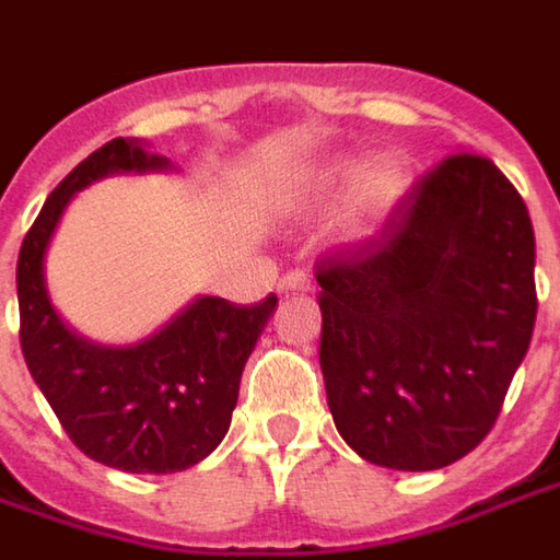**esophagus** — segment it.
<instances>
[{
  "label": "esophagus",
  "mask_w": 560,
  "mask_h": 560,
  "mask_svg": "<svg viewBox=\"0 0 560 560\" xmlns=\"http://www.w3.org/2000/svg\"><path fill=\"white\" fill-rule=\"evenodd\" d=\"M312 288H315V284H312V279H308L305 272H296V269H293V272H288V276L279 281L281 293H308Z\"/></svg>",
  "instance_id": "obj_1"
}]
</instances>
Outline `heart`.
<instances>
[{
	"label": "heart",
	"mask_w": 560,
	"mask_h": 560,
	"mask_svg": "<svg viewBox=\"0 0 560 560\" xmlns=\"http://www.w3.org/2000/svg\"><path fill=\"white\" fill-rule=\"evenodd\" d=\"M411 161L401 152H381L372 159L339 152L308 173L300 197L305 209H315L336 203L348 194L339 215V236L345 243H365L399 212L405 197L411 195Z\"/></svg>",
	"instance_id": "heart-1"
}]
</instances>
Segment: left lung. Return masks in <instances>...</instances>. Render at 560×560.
<instances>
[{"label": "left lung", "instance_id": "1", "mask_svg": "<svg viewBox=\"0 0 560 560\" xmlns=\"http://www.w3.org/2000/svg\"><path fill=\"white\" fill-rule=\"evenodd\" d=\"M534 228L492 161L458 152L351 257L320 260V372L345 444L438 470L501 413L537 317Z\"/></svg>", "mask_w": 560, "mask_h": 560}]
</instances>
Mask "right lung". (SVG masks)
Segmentation results:
<instances>
[{"mask_svg": "<svg viewBox=\"0 0 560 560\" xmlns=\"http://www.w3.org/2000/svg\"><path fill=\"white\" fill-rule=\"evenodd\" d=\"M173 171L135 138H116L80 161L20 245V348L30 375L68 438L126 474H173L207 458L231 429L240 377L279 300L233 305L197 296L135 345H102L66 324L47 291V248L68 203L114 173Z\"/></svg>", "mask_w": 560, "mask_h": 560, "instance_id": "add662e5", "label": "right lung"}]
</instances>
